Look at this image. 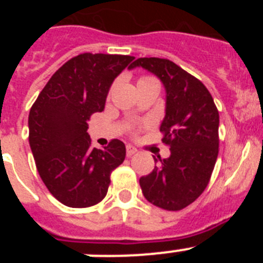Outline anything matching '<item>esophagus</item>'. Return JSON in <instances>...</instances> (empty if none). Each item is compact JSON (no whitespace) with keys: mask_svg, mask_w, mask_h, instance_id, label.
Instances as JSON below:
<instances>
[{"mask_svg":"<svg viewBox=\"0 0 263 263\" xmlns=\"http://www.w3.org/2000/svg\"><path fill=\"white\" fill-rule=\"evenodd\" d=\"M137 153V148L133 147V146L127 145L126 146V155L127 157H132V155H134Z\"/></svg>","mask_w":263,"mask_h":263,"instance_id":"esophagus-1","label":"esophagus"}]
</instances>
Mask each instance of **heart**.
<instances>
[{
	"label": "heart",
	"mask_w": 263,
	"mask_h": 263,
	"mask_svg": "<svg viewBox=\"0 0 263 263\" xmlns=\"http://www.w3.org/2000/svg\"><path fill=\"white\" fill-rule=\"evenodd\" d=\"M148 80H154L153 78H141L138 80V84H141V83H145V81H148Z\"/></svg>",
	"instance_id": "obj_1"
}]
</instances>
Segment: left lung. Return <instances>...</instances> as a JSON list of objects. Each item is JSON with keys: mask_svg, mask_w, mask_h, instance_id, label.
<instances>
[{"mask_svg": "<svg viewBox=\"0 0 263 263\" xmlns=\"http://www.w3.org/2000/svg\"><path fill=\"white\" fill-rule=\"evenodd\" d=\"M136 67L147 69L163 83L166 115L160 132L171 152L166 159L159 157V166L139 179V185L152 204L180 211L210 183L218 154V110L205 85L171 60L139 58L129 69Z\"/></svg>", "mask_w": 263, "mask_h": 263, "instance_id": "8db88e82", "label": "left lung"}]
</instances>
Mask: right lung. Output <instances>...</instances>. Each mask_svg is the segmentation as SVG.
I'll return each mask as SVG.
<instances>
[{
  "label": "right lung",
  "mask_w": 263,
  "mask_h": 263,
  "mask_svg": "<svg viewBox=\"0 0 263 263\" xmlns=\"http://www.w3.org/2000/svg\"><path fill=\"white\" fill-rule=\"evenodd\" d=\"M134 57L80 53L58 69L29 115V142L36 168L60 203L87 208L105 197L110 174L125 159L126 148L111 139L92 147L88 120L103 111L111 83Z\"/></svg>",
  "instance_id": "obj_1"
}]
</instances>
